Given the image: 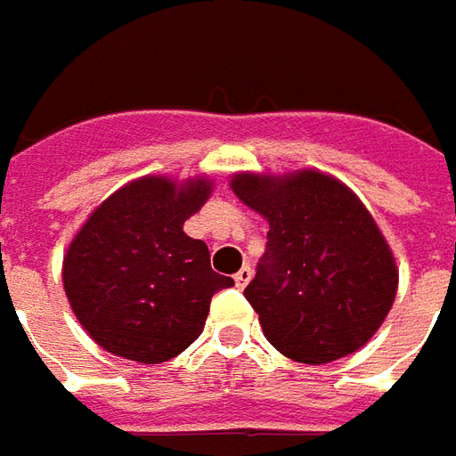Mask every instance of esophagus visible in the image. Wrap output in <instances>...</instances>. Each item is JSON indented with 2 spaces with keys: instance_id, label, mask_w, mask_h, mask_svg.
I'll use <instances>...</instances> for the list:
<instances>
[{
  "instance_id": "obj_1",
  "label": "esophagus",
  "mask_w": 456,
  "mask_h": 456,
  "mask_svg": "<svg viewBox=\"0 0 456 456\" xmlns=\"http://www.w3.org/2000/svg\"><path fill=\"white\" fill-rule=\"evenodd\" d=\"M252 275H255V270H252L249 265H244L242 270H240V273L234 275V282H237V288H244V285H247V282L252 280Z\"/></svg>"
}]
</instances>
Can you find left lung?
<instances>
[{
  "instance_id": "8db88e82",
  "label": "left lung",
  "mask_w": 456,
  "mask_h": 456,
  "mask_svg": "<svg viewBox=\"0 0 456 456\" xmlns=\"http://www.w3.org/2000/svg\"><path fill=\"white\" fill-rule=\"evenodd\" d=\"M232 191L270 222L244 297L267 340L300 363H328L369 340L396 295V265L351 189L318 171L242 174Z\"/></svg>"
}]
</instances>
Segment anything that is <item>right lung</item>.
<instances>
[{
  "label": "right lung",
  "instance_id": "1",
  "mask_svg": "<svg viewBox=\"0 0 456 456\" xmlns=\"http://www.w3.org/2000/svg\"><path fill=\"white\" fill-rule=\"evenodd\" d=\"M212 186H174L153 176L123 186L93 212L72 240L62 280L77 321L110 354L164 363L201 333L209 303L232 288L212 270L209 247L183 222Z\"/></svg>",
  "mask_w": 456,
  "mask_h": 456
}]
</instances>
